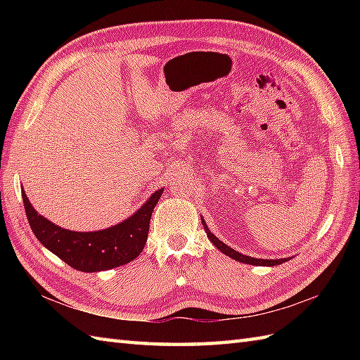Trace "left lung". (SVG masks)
Returning a JSON list of instances; mask_svg holds the SVG:
<instances>
[{"label": "left lung", "mask_w": 360, "mask_h": 360, "mask_svg": "<svg viewBox=\"0 0 360 360\" xmlns=\"http://www.w3.org/2000/svg\"><path fill=\"white\" fill-rule=\"evenodd\" d=\"M202 221V226H204V231L205 233H207L209 240L215 244V248L219 249L223 254H226L227 257H231L233 259H236V262H241V263H246V264H254V266H277V264H281L288 262V258H281V259H263V258H252V257H248V255H243L240 254V252L233 250L232 248H229L227 244H224L221 240H218L215 235H213L210 232V229L207 227V224H205V221L201 218Z\"/></svg>", "instance_id": "8db88e82"}]
</instances>
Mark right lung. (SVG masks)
I'll return each mask as SVG.
<instances>
[{"label":"right lung","mask_w":360,"mask_h":360,"mask_svg":"<svg viewBox=\"0 0 360 360\" xmlns=\"http://www.w3.org/2000/svg\"><path fill=\"white\" fill-rule=\"evenodd\" d=\"M162 192L164 188L156 190L139 210L120 224L97 232H74L58 227L38 215L25 190H21V196L29 226L44 248L74 269L98 272L127 264L139 257L147 243L151 213Z\"/></svg>","instance_id":"1"}]
</instances>
